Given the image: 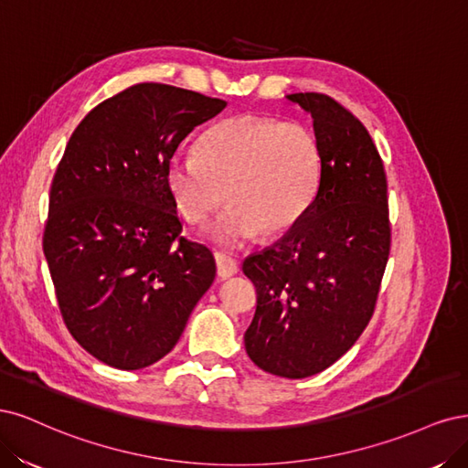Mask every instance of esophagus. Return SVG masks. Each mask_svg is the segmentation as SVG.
I'll return each mask as SVG.
<instances>
[{"instance_id":"1","label":"esophagus","mask_w":468,"mask_h":468,"mask_svg":"<svg viewBox=\"0 0 468 468\" xmlns=\"http://www.w3.org/2000/svg\"><path fill=\"white\" fill-rule=\"evenodd\" d=\"M216 264H218V276L219 278H231L239 272V264L237 261H233L231 256L223 254V252H216Z\"/></svg>"}]
</instances>
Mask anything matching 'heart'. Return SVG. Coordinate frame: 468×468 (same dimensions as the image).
<instances>
[{
    "mask_svg": "<svg viewBox=\"0 0 468 468\" xmlns=\"http://www.w3.org/2000/svg\"><path fill=\"white\" fill-rule=\"evenodd\" d=\"M323 175V145L311 126L240 114L209 128L198 154L176 152L165 183L190 223L206 221L229 198L233 206L209 237L235 249L259 233L272 239L292 231L319 196Z\"/></svg>",
    "mask_w": 468,
    "mask_h": 468,
    "instance_id": "1",
    "label": "heart"
}]
</instances>
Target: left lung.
<instances>
[{"label": "left lung", "instance_id": "8db88e82", "mask_svg": "<svg viewBox=\"0 0 468 468\" xmlns=\"http://www.w3.org/2000/svg\"><path fill=\"white\" fill-rule=\"evenodd\" d=\"M288 99L313 116L324 175L295 228L243 262L256 288L245 348L261 369L303 379L333 366L369 324L390 252V223L383 159L367 128L328 95Z\"/></svg>", "mask_w": 468, "mask_h": 468}]
</instances>
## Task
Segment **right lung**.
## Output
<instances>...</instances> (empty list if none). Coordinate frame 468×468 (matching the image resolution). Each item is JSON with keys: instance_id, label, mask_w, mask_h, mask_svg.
Here are the masks:
<instances>
[{"instance_id": "right-lung-1", "label": "right lung", "mask_w": 468, "mask_h": 468, "mask_svg": "<svg viewBox=\"0 0 468 468\" xmlns=\"http://www.w3.org/2000/svg\"><path fill=\"white\" fill-rule=\"evenodd\" d=\"M228 102L165 83L102 101L73 130L50 186L42 249L62 319L116 369L167 356L216 278L207 247L180 235L165 183L186 135Z\"/></svg>"}]
</instances>
